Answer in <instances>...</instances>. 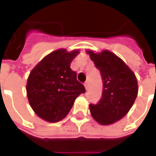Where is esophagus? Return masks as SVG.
<instances>
[{
  "mask_svg": "<svg viewBox=\"0 0 156 156\" xmlns=\"http://www.w3.org/2000/svg\"><path fill=\"white\" fill-rule=\"evenodd\" d=\"M88 86H89V85H88V81L85 82V83H84V87H85V88H86V90H88Z\"/></svg>",
  "mask_w": 156,
  "mask_h": 156,
  "instance_id": "obj_1",
  "label": "esophagus"
}]
</instances>
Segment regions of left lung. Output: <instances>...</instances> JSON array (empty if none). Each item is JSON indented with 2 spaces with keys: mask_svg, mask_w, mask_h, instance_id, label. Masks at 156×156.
Here are the masks:
<instances>
[{
  "mask_svg": "<svg viewBox=\"0 0 156 156\" xmlns=\"http://www.w3.org/2000/svg\"><path fill=\"white\" fill-rule=\"evenodd\" d=\"M95 67L100 71L103 92L97 105H89L92 117L103 125L117 122L127 115L138 94L135 75L121 58L108 50L96 53L88 50Z\"/></svg>",
  "mask_w": 156,
  "mask_h": 156,
  "instance_id": "8db88e82",
  "label": "left lung"
}]
</instances>
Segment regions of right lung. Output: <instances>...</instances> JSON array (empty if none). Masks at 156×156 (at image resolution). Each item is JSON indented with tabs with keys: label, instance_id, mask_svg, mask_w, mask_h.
I'll return each mask as SVG.
<instances>
[{
	"label": "right lung",
	"instance_id": "add662e5",
	"mask_svg": "<svg viewBox=\"0 0 156 156\" xmlns=\"http://www.w3.org/2000/svg\"><path fill=\"white\" fill-rule=\"evenodd\" d=\"M78 50L58 49L47 55L32 69L27 83L29 104L43 120L55 123L68 115L85 88L70 68Z\"/></svg>",
	"mask_w": 156,
	"mask_h": 156
}]
</instances>
